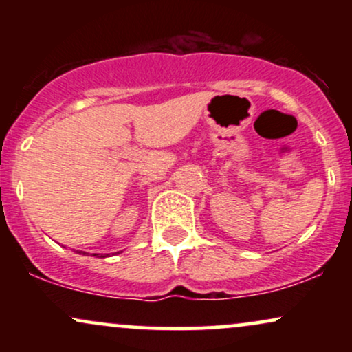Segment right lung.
<instances>
[{
    "label": "right lung",
    "instance_id": "obj_1",
    "mask_svg": "<svg viewBox=\"0 0 352 352\" xmlns=\"http://www.w3.org/2000/svg\"><path fill=\"white\" fill-rule=\"evenodd\" d=\"M96 254V253H94ZM100 258H104V254H100Z\"/></svg>",
    "mask_w": 352,
    "mask_h": 352
}]
</instances>
